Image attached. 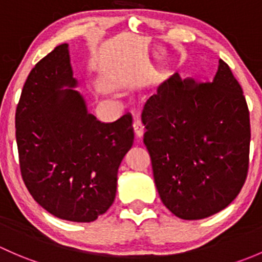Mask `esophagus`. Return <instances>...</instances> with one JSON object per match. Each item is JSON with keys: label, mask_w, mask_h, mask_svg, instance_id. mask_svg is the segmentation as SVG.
<instances>
[{"label": "esophagus", "mask_w": 262, "mask_h": 262, "mask_svg": "<svg viewBox=\"0 0 262 262\" xmlns=\"http://www.w3.org/2000/svg\"><path fill=\"white\" fill-rule=\"evenodd\" d=\"M133 129H134V134H136L137 138L141 139L142 137H143V134H144V126H143V124H142V121L139 120L138 118L134 119Z\"/></svg>", "instance_id": "esophagus-1"}]
</instances>
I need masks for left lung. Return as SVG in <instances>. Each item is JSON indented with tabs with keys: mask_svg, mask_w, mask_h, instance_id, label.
I'll return each mask as SVG.
<instances>
[{
	"mask_svg": "<svg viewBox=\"0 0 262 262\" xmlns=\"http://www.w3.org/2000/svg\"><path fill=\"white\" fill-rule=\"evenodd\" d=\"M144 144L161 200L185 221L231 204L244 186L250 153V113L241 86L219 59L213 78L157 87L142 113Z\"/></svg>",
	"mask_w": 262,
	"mask_h": 262,
	"instance_id": "obj_1",
	"label": "left lung"
}]
</instances>
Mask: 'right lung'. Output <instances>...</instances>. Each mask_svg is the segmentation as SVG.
<instances>
[{
  "label": "right lung",
  "instance_id": "right-lung-1",
  "mask_svg": "<svg viewBox=\"0 0 262 262\" xmlns=\"http://www.w3.org/2000/svg\"><path fill=\"white\" fill-rule=\"evenodd\" d=\"M73 77L68 44L28 76L15 124L23 180L40 207L89 223L112 207L118 168L134 141L132 116L101 123L87 110Z\"/></svg>",
  "mask_w": 262,
  "mask_h": 262
}]
</instances>
